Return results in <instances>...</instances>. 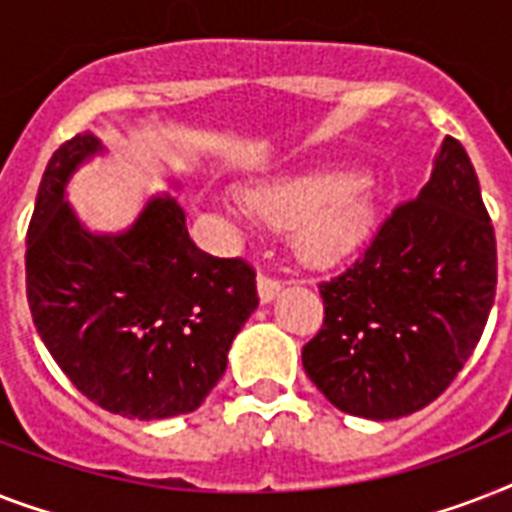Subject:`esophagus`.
Here are the masks:
<instances>
[{
  "instance_id": "obj_1",
  "label": "esophagus",
  "mask_w": 512,
  "mask_h": 512,
  "mask_svg": "<svg viewBox=\"0 0 512 512\" xmlns=\"http://www.w3.org/2000/svg\"><path fill=\"white\" fill-rule=\"evenodd\" d=\"M257 292H260V300H263V303H271L273 297L281 292V279H276L271 273H260V279H257Z\"/></svg>"
}]
</instances>
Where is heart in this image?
<instances>
[{
	"label": "heart",
	"instance_id": "obj_1",
	"mask_svg": "<svg viewBox=\"0 0 512 512\" xmlns=\"http://www.w3.org/2000/svg\"><path fill=\"white\" fill-rule=\"evenodd\" d=\"M244 207L273 228H297V244L313 263L348 255L372 228L374 207L353 172L321 170L263 183L244 193Z\"/></svg>",
	"mask_w": 512,
	"mask_h": 512
}]
</instances>
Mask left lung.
Returning <instances> with one entry per match:
<instances>
[{
    "label": "left lung",
    "instance_id": "1",
    "mask_svg": "<svg viewBox=\"0 0 512 512\" xmlns=\"http://www.w3.org/2000/svg\"><path fill=\"white\" fill-rule=\"evenodd\" d=\"M319 292L324 324L303 366L340 412L398 420L452 385L497 292L494 225L460 140H444L417 199Z\"/></svg>",
    "mask_w": 512,
    "mask_h": 512
}]
</instances>
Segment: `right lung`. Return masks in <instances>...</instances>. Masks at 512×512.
<instances>
[{"label": "right lung", "instance_id": "obj_1", "mask_svg": "<svg viewBox=\"0 0 512 512\" xmlns=\"http://www.w3.org/2000/svg\"><path fill=\"white\" fill-rule=\"evenodd\" d=\"M98 151L100 140L79 132L39 183L26 233L34 327L76 390L108 412L135 420L193 412L260 303L255 268L201 252L170 193L148 201L127 233L84 231L63 191Z\"/></svg>", "mask_w": 512, "mask_h": 512}]
</instances>
